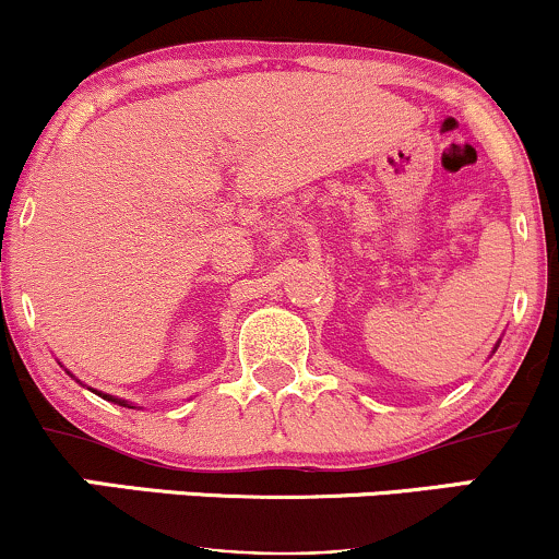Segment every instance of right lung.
I'll return each instance as SVG.
<instances>
[{"label":"right lung","instance_id":"add662e5","mask_svg":"<svg viewBox=\"0 0 559 559\" xmlns=\"http://www.w3.org/2000/svg\"><path fill=\"white\" fill-rule=\"evenodd\" d=\"M105 400H110V402H115V400H112V396H107V394H105Z\"/></svg>","mask_w":559,"mask_h":559}]
</instances>
